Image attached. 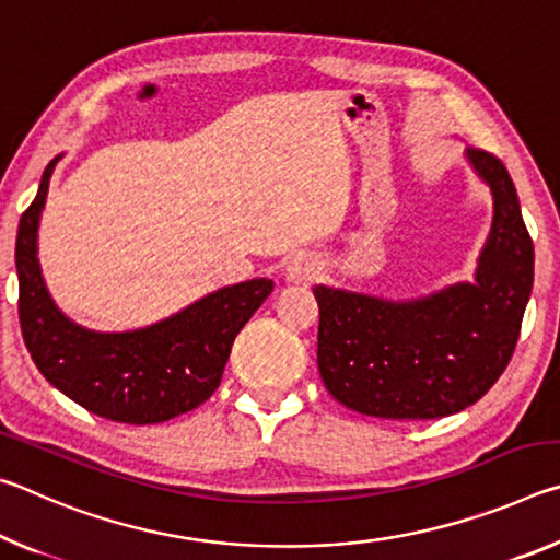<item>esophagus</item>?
<instances>
[{
    "mask_svg": "<svg viewBox=\"0 0 560 560\" xmlns=\"http://www.w3.org/2000/svg\"><path fill=\"white\" fill-rule=\"evenodd\" d=\"M318 277V264L311 257H293L287 267V279L299 287H308Z\"/></svg>",
    "mask_w": 560,
    "mask_h": 560,
    "instance_id": "1",
    "label": "esophagus"
}]
</instances>
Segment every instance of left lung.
<instances>
[{"label": "left lung", "instance_id": "8db88e82", "mask_svg": "<svg viewBox=\"0 0 560 560\" xmlns=\"http://www.w3.org/2000/svg\"><path fill=\"white\" fill-rule=\"evenodd\" d=\"M467 158L494 192L477 283L410 303L314 289L320 381L360 415H454L485 397L514 355L534 287V242L504 163L481 148H469Z\"/></svg>", "mask_w": 560, "mask_h": 560}]
</instances>
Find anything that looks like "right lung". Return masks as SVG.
Returning a JSON list of instances; mask_svg holds the SVG:
<instances>
[{"label": "right lung", "mask_w": 560, "mask_h": 560, "mask_svg": "<svg viewBox=\"0 0 560 560\" xmlns=\"http://www.w3.org/2000/svg\"><path fill=\"white\" fill-rule=\"evenodd\" d=\"M16 230L19 324L26 350L56 390L89 412L126 424H155L195 410L220 387L232 343L273 289L269 279L226 287L177 316L128 334H96L71 324L44 289L36 261V226L49 177Z\"/></svg>", "instance_id": "add662e5"}]
</instances>
